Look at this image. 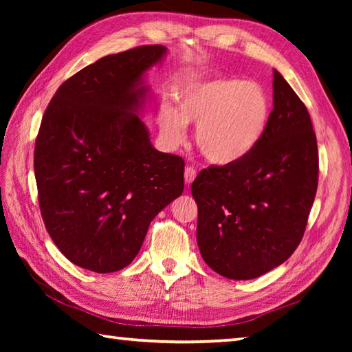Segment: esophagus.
<instances>
[{"label": "esophagus", "mask_w": 352, "mask_h": 352, "mask_svg": "<svg viewBox=\"0 0 352 352\" xmlns=\"http://www.w3.org/2000/svg\"><path fill=\"white\" fill-rule=\"evenodd\" d=\"M195 177H197V169L193 166H186V169H184V182L190 184L193 180H195Z\"/></svg>", "instance_id": "34e87169"}]
</instances>
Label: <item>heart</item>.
<instances>
[{
	"label": "heart",
	"instance_id": "obj_1",
	"mask_svg": "<svg viewBox=\"0 0 352 352\" xmlns=\"http://www.w3.org/2000/svg\"><path fill=\"white\" fill-rule=\"evenodd\" d=\"M269 118L271 102L263 87L222 76L186 89L177 110L162 106L157 121L172 146L183 142L186 124L198 125L197 145L206 159L214 164H231L257 146Z\"/></svg>",
	"mask_w": 352,
	"mask_h": 352
}]
</instances>
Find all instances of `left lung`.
Listing matches in <instances>:
<instances>
[{
  "mask_svg": "<svg viewBox=\"0 0 352 352\" xmlns=\"http://www.w3.org/2000/svg\"><path fill=\"white\" fill-rule=\"evenodd\" d=\"M272 87L274 109L257 146L236 163L203 169L190 188L201 256L231 280L257 278L294 254L318 190L307 107L278 71Z\"/></svg>",
  "mask_w": 352,
  "mask_h": 352,
  "instance_id": "1",
  "label": "left lung"
}]
</instances>
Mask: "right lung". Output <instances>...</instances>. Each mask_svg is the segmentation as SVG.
<instances>
[{
  "label": "right lung",
  "mask_w": 352,
  "mask_h": 352,
  "mask_svg": "<svg viewBox=\"0 0 352 352\" xmlns=\"http://www.w3.org/2000/svg\"><path fill=\"white\" fill-rule=\"evenodd\" d=\"M166 48L144 45L74 74L45 110L34 146L41 214L74 265L107 274L138 256L149 223L184 189V160L160 153L136 115L142 77Z\"/></svg>",
  "instance_id": "obj_1"
}]
</instances>
